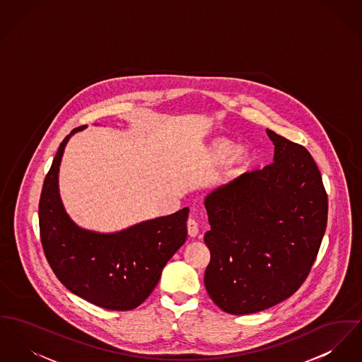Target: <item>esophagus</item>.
<instances>
[{"instance_id":"esophagus-1","label":"esophagus","mask_w":362,"mask_h":362,"mask_svg":"<svg viewBox=\"0 0 362 362\" xmlns=\"http://www.w3.org/2000/svg\"><path fill=\"white\" fill-rule=\"evenodd\" d=\"M187 233H189L192 238L198 235V224H197V221L194 218H189L187 220Z\"/></svg>"}]
</instances>
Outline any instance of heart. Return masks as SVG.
I'll return each instance as SVG.
<instances>
[{
    "label": "heart",
    "mask_w": 362,
    "mask_h": 362,
    "mask_svg": "<svg viewBox=\"0 0 362 362\" xmlns=\"http://www.w3.org/2000/svg\"><path fill=\"white\" fill-rule=\"evenodd\" d=\"M236 149H238V145L235 144L233 139L217 138L212 142L209 154H211V158L214 163H224L233 156ZM253 161H255V154L249 149H242L238 150L234 155L233 163L238 168L243 170V168H247L249 165H252Z\"/></svg>",
    "instance_id": "obj_1"
}]
</instances>
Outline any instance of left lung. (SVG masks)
<instances>
[{
  "mask_svg": "<svg viewBox=\"0 0 362 362\" xmlns=\"http://www.w3.org/2000/svg\"><path fill=\"white\" fill-rule=\"evenodd\" d=\"M274 163L245 172L205 198L211 261L205 287L231 315L291 297L309 275L327 228L328 198L303 146L267 129Z\"/></svg>",
  "mask_w": 362,
  "mask_h": 362,
  "instance_id": "1",
  "label": "left lung"
}]
</instances>
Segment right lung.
I'll return each instance as SVG.
<instances>
[{
  "mask_svg": "<svg viewBox=\"0 0 362 362\" xmlns=\"http://www.w3.org/2000/svg\"><path fill=\"white\" fill-rule=\"evenodd\" d=\"M83 128L65 136L43 180L38 206L43 253L75 296L107 310H131L149 297L163 268L186 242L189 208L116 234L79 228L63 208L59 167L69 136Z\"/></svg>",
  "mask_w": 362,
  "mask_h": 362,
  "instance_id": "add662e5",
  "label": "right lung"
}]
</instances>
